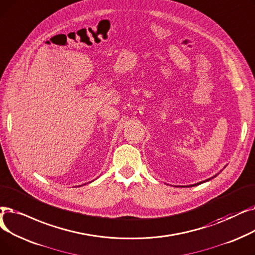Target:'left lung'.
I'll return each instance as SVG.
<instances>
[{
	"mask_svg": "<svg viewBox=\"0 0 255 255\" xmlns=\"http://www.w3.org/2000/svg\"><path fill=\"white\" fill-rule=\"evenodd\" d=\"M216 176V175H215ZM215 176H213V177H211V178H209V179H207V180H203V181H200V183H197V184H194V185H191L190 187H193V186H197V185H200V184H202V183H205V181H209V180H211L212 178H214ZM183 187V186H181ZM185 187H189V186H185Z\"/></svg>",
	"mask_w": 255,
	"mask_h": 255,
	"instance_id": "obj_1",
	"label": "left lung"
}]
</instances>
